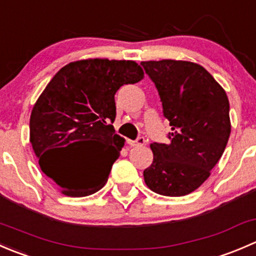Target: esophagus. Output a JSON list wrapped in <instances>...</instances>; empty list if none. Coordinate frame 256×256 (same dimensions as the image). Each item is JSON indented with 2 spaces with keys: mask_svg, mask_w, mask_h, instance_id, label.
<instances>
[{
  "mask_svg": "<svg viewBox=\"0 0 256 256\" xmlns=\"http://www.w3.org/2000/svg\"><path fill=\"white\" fill-rule=\"evenodd\" d=\"M144 142H146L144 138H136V140H128V144H130V146H142Z\"/></svg>",
  "mask_w": 256,
  "mask_h": 256,
  "instance_id": "esophagus-1",
  "label": "esophagus"
}]
</instances>
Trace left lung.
Returning <instances> with one entry per match:
<instances>
[{
	"instance_id": "obj_1",
	"label": "left lung",
	"mask_w": 256,
	"mask_h": 256,
	"mask_svg": "<svg viewBox=\"0 0 256 256\" xmlns=\"http://www.w3.org/2000/svg\"><path fill=\"white\" fill-rule=\"evenodd\" d=\"M141 66L158 90L172 130L168 144H151L154 161L144 171V183L162 196L190 194L210 176L228 144V96L197 63L164 59Z\"/></svg>"
}]
</instances>
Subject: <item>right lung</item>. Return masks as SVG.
<instances>
[{
	"instance_id": "1",
	"label": "right lung",
	"mask_w": 256,
	"mask_h": 256,
	"mask_svg": "<svg viewBox=\"0 0 256 256\" xmlns=\"http://www.w3.org/2000/svg\"><path fill=\"white\" fill-rule=\"evenodd\" d=\"M142 78L136 62L95 58L66 64L48 82L30 114V141L63 194L85 197L104 187L125 142L112 125L115 94ZM73 144H83L78 156L64 154Z\"/></svg>"
}]
</instances>
